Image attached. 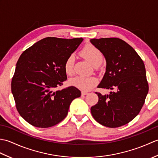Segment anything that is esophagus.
Masks as SVG:
<instances>
[{
    "instance_id": "34e87169",
    "label": "esophagus",
    "mask_w": 158,
    "mask_h": 158,
    "mask_svg": "<svg viewBox=\"0 0 158 158\" xmlns=\"http://www.w3.org/2000/svg\"><path fill=\"white\" fill-rule=\"evenodd\" d=\"M88 92H84V91H83V92H81V94L83 95V96H85V95H87V94H88Z\"/></svg>"
}]
</instances>
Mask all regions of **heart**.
Masks as SVG:
<instances>
[{
	"label": "heart",
	"instance_id": "obj_1",
	"mask_svg": "<svg viewBox=\"0 0 158 158\" xmlns=\"http://www.w3.org/2000/svg\"><path fill=\"white\" fill-rule=\"evenodd\" d=\"M81 55L93 66L100 65L102 62L103 56L102 53L93 45L85 46L81 51ZM74 56L70 55L64 62V70L68 75H72L74 73ZM70 84L83 91H88L92 89L98 82L94 77L77 76L70 79Z\"/></svg>",
	"mask_w": 158,
	"mask_h": 158
}]
</instances>
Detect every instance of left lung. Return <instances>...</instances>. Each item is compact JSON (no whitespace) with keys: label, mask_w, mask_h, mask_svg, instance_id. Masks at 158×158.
I'll return each mask as SVG.
<instances>
[{"label":"left lung","mask_w":158,"mask_h":158,"mask_svg":"<svg viewBox=\"0 0 158 158\" xmlns=\"http://www.w3.org/2000/svg\"><path fill=\"white\" fill-rule=\"evenodd\" d=\"M93 45L106 60V72L98 88L116 89L109 94L96 92L98 102L91 107L97 122L117 127L131 122L139 113L148 94L144 62L129 44L118 38L92 39Z\"/></svg>","instance_id":"left-lung-1"}]
</instances>
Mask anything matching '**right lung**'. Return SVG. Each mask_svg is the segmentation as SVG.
Returning a JSON list of instances; mask_svg holds the SVG:
<instances>
[{"mask_svg":"<svg viewBox=\"0 0 158 158\" xmlns=\"http://www.w3.org/2000/svg\"><path fill=\"white\" fill-rule=\"evenodd\" d=\"M83 40L47 37L20 56L11 92L19 115L32 126L45 128L56 125L66 117L73 100L81 96L74 86L56 88L66 80L64 62Z\"/></svg>","mask_w":158,"mask_h":158,"instance_id":"right-lung-1","label":"right lung"}]
</instances>
